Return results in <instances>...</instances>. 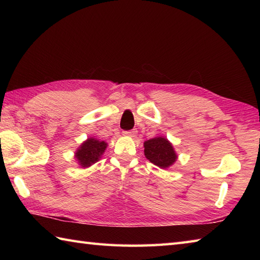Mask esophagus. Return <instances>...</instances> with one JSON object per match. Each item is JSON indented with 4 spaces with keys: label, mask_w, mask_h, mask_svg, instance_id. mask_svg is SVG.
<instances>
[{
    "label": "esophagus",
    "mask_w": 260,
    "mask_h": 260,
    "mask_svg": "<svg viewBox=\"0 0 260 260\" xmlns=\"http://www.w3.org/2000/svg\"><path fill=\"white\" fill-rule=\"evenodd\" d=\"M137 134V131L133 129V131H127V132H123V135L127 136V137H135Z\"/></svg>",
    "instance_id": "esophagus-1"
}]
</instances>
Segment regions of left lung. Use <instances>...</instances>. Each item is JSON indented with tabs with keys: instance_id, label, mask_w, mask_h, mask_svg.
Returning a JSON list of instances; mask_svg holds the SVG:
<instances>
[{
	"instance_id": "left-lung-1",
	"label": "left lung",
	"mask_w": 260,
	"mask_h": 260,
	"mask_svg": "<svg viewBox=\"0 0 260 260\" xmlns=\"http://www.w3.org/2000/svg\"><path fill=\"white\" fill-rule=\"evenodd\" d=\"M144 155L151 163L163 170L172 167L178 159L172 143L163 136L153 137L144 142Z\"/></svg>"
}]
</instances>
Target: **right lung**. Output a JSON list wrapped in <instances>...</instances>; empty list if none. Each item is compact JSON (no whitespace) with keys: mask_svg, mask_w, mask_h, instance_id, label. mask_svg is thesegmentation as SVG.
<instances>
[{"mask_svg":"<svg viewBox=\"0 0 260 260\" xmlns=\"http://www.w3.org/2000/svg\"><path fill=\"white\" fill-rule=\"evenodd\" d=\"M108 144L105 141H99L95 137H89L84 141L75 152V158L79 167L87 169L102 158Z\"/></svg>","mask_w":260,"mask_h":260,"instance_id":"right-lung-1","label":"right lung"}]
</instances>
